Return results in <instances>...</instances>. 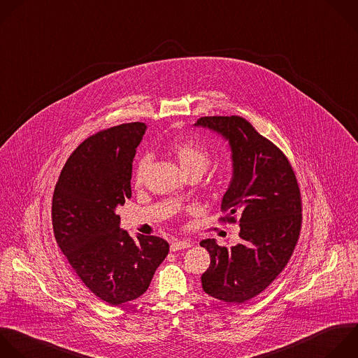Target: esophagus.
Returning <instances> with one entry per match:
<instances>
[{
  "instance_id": "esophagus-1",
  "label": "esophagus",
  "mask_w": 358,
  "mask_h": 358,
  "mask_svg": "<svg viewBox=\"0 0 358 358\" xmlns=\"http://www.w3.org/2000/svg\"><path fill=\"white\" fill-rule=\"evenodd\" d=\"M188 248H191V242H188V241H176V242H173L171 246H170L171 252L184 250V249H188Z\"/></svg>"
}]
</instances>
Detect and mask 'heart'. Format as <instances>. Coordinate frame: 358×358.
<instances>
[{
  "label": "heart",
  "mask_w": 358,
  "mask_h": 358,
  "mask_svg": "<svg viewBox=\"0 0 358 358\" xmlns=\"http://www.w3.org/2000/svg\"><path fill=\"white\" fill-rule=\"evenodd\" d=\"M169 150L173 155V157L177 160V163L180 164L185 176L192 173L201 176L212 162L210 150L198 141H189V139L177 141L169 146ZM149 167H150L149 157H142L138 162L134 170L135 187H142L145 184L149 173Z\"/></svg>",
  "instance_id": "b5f03b06"
}]
</instances>
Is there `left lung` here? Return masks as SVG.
<instances>
[{
	"instance_id": "obj_1",
	"label": "left lung",
	"mask_w": 358,
	"mask_h": 358,
	"mask_svg": "<svg viewBox=\"0 0 358 358\" xmlns=\"http://www.w3.org/2000/svg\"><path fill=\"white\" fill-rule=\"evenodd\" d=\"M195 125L229 139L233 178L219 222L236 223L239 216L242 239L230 249L213 239L199 243L210 256L202 288L219 301L245 303L282 273L295 250L302 226L299 185L284 152L245 117L202 116Z\"/></svg>"
}]
</instances>
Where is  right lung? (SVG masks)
<instances>
[{
	"instance_id": "right-lung-1",
	"label": "right lung",
	"mask_w": 358,
	"mask_h": 358,
	"mask_svg": "<svg viewBox=\"0 0 358 358\" xmlns=\"http://www.w3.org/2000/svg\"><path fill=\"white\" fill-rule=\"evenodd\" d=\"M146 131L142 122L102 129L67 159L53 192L56 242L83 284L109 305L143 295L170 246L157 236L119 229L115 209L132 196V162Z\"/></svg>"
}]
</instances>
